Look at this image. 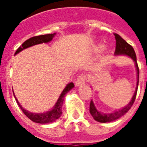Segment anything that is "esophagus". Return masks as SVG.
I'll list each match as a JSON object with an SVG mask.
<instances>
[{"instance_id":"1","label":"esophagus","mask_w":147,"mask_h":147,"mask_svg":"<svg viewBox=\"0 0 147 147\" xmlns=\"http://www.w3.org/2000/svg\"><path fill=\"white\" fill-rule=\"evenodd\" d=\"M86 83V76H80L76 81V85L77 86H80Z\"/></svg>"}]
</instances>
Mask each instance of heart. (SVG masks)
Listing matches in <instances>:
<instances>
[{"mask_svg":"<svg viewBox=\"0 0 147 147\" xmlns=\"http://www.w3.org/2000/svg\"><path fill=\"white\" fill-rule=\"evenodd\" d=\"M97 49H103V46H102V45H98V46L97 47Z\"/></svg>","mask_w":147,"mask_h":147,"instance_id":"1","label":"heart"}]
</instances>
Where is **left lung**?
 Instances as JSON below:
<instances>
[{
  "label": "left lung",
  "instance_id": "1",
  "mask_svg": "<svg viewBox=\"0 0 147 147\" xmlns=\"http://www.w3.org/2000/svg\"><path fill=\"white\" fill-rule=\"evenodd\" d=\"M115 35V38H116V50H115V53L114 54L117 55H126L127 57H129L130 58H131L135 64H136V71H137V83H136V91L133 94V97L131 102L126 105L124 106L121 109L117 110L111 113H103L99 112L96 107L94 106V102L91 100L90 101V113L91 114V116L93 118L100 123H108V122H111V121H114V120L119 119L120 117L123 116L124 114L126 113L127 111L129 110L131 107L132 106L133 103L135 102L136 98V94H137V90H138V85H139V67H138V64H137V61H136V55L135 53V50L131 45H130L127 42L123 40L121 37L117 34H114Z\"/></svg>",
  "mask_w": 147,
  "mask_h": 147
}]
</instances>
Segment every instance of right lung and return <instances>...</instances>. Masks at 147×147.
Wrapping results in <instances>:
<instances>
[{"mask_svg":"<svg viewBox=\"0 0 147 147\" xmlns=\"http://www.w3.org/2000/svg\"><path fill=\"white\" fill-rule=\"evenodd\" d=\"M56 35V33L54 34H44V35H39V36H34L30 38L27 39V41L22 44L21 46H20L16 52L15 53V55H16L19 53L22 50H24L25 49L29 48L30 46L33 45H38V44H42V43H47L52 41V39L53 38V37ZM75 85L73 83H69L67 84V86H65V88L63 90V91L61 92V95L59 97V98L57 99V101L56 102V104L53 106V108L51 110L47 111L45 113H30L29 111L24 109L22 105L19 103L18 100L16 98H16V101L17 102V104L20 107L21 110L23 111L26 116H27L30 120H31L34 122L38 123H49L53 122L56 120L59 119L61 117V114H62V105H63V102H64V97L65 94H67L70 90L73 88Z\"/></svg>","mask_w":147,"mask_h":147,"instance_id":"add662e5","label":"right lung"}]
</instances>
